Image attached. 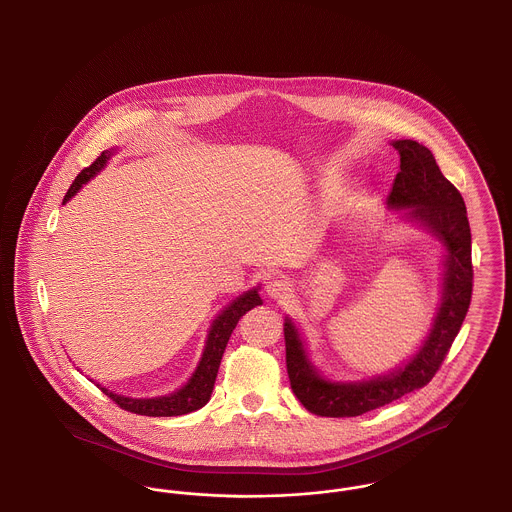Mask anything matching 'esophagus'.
I'll use <instances>...</instances> for the list:
<instances>
[{
	"label": "esophagus",
	"instance_id": "esophagus-1",
	"mask_svg": "<svg viewBox=\"0 0 512 512\" xmlns=\"http://www.w3.org/2000/svg\"><path fill=\"white\" fill-rule=\"evenodd\" d=\"M265 292L270 299H282L286 293L290 292V284L284 278L276 276V278H270L265 284Z\"/></svg>",
	"mask_w": 512,
	"mask_h": 512
}]
</instances>
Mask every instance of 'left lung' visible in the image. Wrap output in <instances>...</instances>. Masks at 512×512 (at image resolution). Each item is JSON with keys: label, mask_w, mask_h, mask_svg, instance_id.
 I'll return each mask as SVG.
<instances>
[{"label": "left lung", "mask_w": 512, "mask_h": 512, "mask_svg": "<svg viewBox=\"0 0 512 512\" xmlns=\"http://www.w3.org/2000/svg\"><path fill=\"white\" fill-rule=\"evenodd\" d=\"M393 147L401 165L391 188V207H411L409 217L420 220L447 247L443 303L434 328L411 363L388 376L359 384L322 380L305 357L303 343L288 318L284 322L286 366L295 397L320 416H359L380 409L405 393L424 388L439 370L457 338L472 297V240L461 192L441 174L428 147L414 140H397Z\"/></svg>", "instance_id": "obj_1"}]
</instances>
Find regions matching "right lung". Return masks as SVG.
<instances>
[{"label": "right lung", "mask_w": 512, "mask_h": 512, "mask_svg": "<svg viewBox=\"0 0 512 512\" xmlns=\"http://www.w3.org/2000/svg\"><path fill=\"white\" fill-rule=\"evenodd\" d=\"M107 159H109V155L101 153L90 167L78 172L69 192L63 197V203H67L82 188V184H86L96 172L101 171ZM261 303L263 301H261L257 290H251V292L244 293L242 297H238L234 303H230V307L226 311H222V315H219L213 322L207 347L203 351V357L199 361L192 380L182 390L174 391L165 397H155V399H130V397H122L113 391L105 390V388H101V391L124 411L142 414V416H178V414H188L201 409L211 399L217 372H219L220 359L226 349V343L230 340L232 330L236 328L238 320L244 317L247 311H251L253 307H257Z\"/></svg>", "instance_id": "right-lung-1"}]
</instances>
